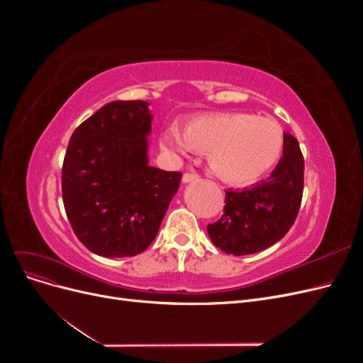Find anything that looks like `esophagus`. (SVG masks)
I'll use <instances>...</instances> for the list:
<instances>
[{"mask_svg":"<svg viewBox=\"0 0 363 363\" xmlns=\"http://www.w3.org/2000/svg\"><path fill=\"white\" fill-rule=\"evenodd\" d=\"M195 180H199V175L194 174V172H186V174H183V177H182L183 183H191V182H195Z\"/></svg>","mask_w":363,"mask_h":363,"instance_id":"obj_1","label":"esophagus"}]
</instances>
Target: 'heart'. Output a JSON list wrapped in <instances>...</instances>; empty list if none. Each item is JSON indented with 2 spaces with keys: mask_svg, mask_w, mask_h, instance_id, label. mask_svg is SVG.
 I'll use <instances>...</instances> for the list:
<instances>
[{
  "mask_svg": "<svg viewBox=\"0 0 363 363\" xmlns=\"http://www.w3.org/2000/svg\"><path fill=\"white\" fill-rule=\"evenodd\" d=\"M160 147L174 156L194 150L207 152L211 171L225 183L250 184L260 180L279 162L283 135L269 118L247 113H219L188 121L183 131L164 128Z\"/></svg>",
  "mask_w": 363,
  "mask_h": 363,
  "instance_id": "1",
  "label": "heart"
}]
</instances>
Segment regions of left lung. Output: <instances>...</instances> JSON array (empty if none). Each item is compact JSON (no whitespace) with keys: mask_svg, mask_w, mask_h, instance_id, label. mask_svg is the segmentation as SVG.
<instances>
[{"mask_svg":"<svg viewBox=\"0 0 363 363\" xmlns=\"http://www.w3.org/2000/svg\"><path fill=\"white\" fill-rule=\"evenodd\" d=\"M303 177L298 140L283 133V156L269 177L251 188L225 191L223 216L207 225L213 245L227 255L245 256L279 242L298 215Z\"/></svg>","mask_w":363,"mask_h":363,"instance_id":"left-lung-1","label":"left lung"}]
</instances>
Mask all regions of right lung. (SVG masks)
Instances as JSON below:
<instances>
[{
	"instance_id": "right-lung-1",
	"label": "right lung",
	"mask_w": 363,
	"mask_h": 363,
	"mask_svg": "<svg viewBox=\"0 0 363 363\" xmlns=\"http://www.w3.org/2000/svg\"><path fill=\"white\" fill-rule=\"evenodd\" d=\"M147 101H113L72 133L62 168L65 211L75 236L103 257H128L155 238L182 174L150 164Z\"/></svg>"
}]
</instances>
